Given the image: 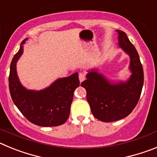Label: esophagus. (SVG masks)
Here are the masks:
<instances>
[{
  "instance_id": "esophagus-1",
  "label": "esophagus",
  "mask_w": 157,
  "mask_h": 157,
  "mask_svg": "<svg viewBox=\"0 0 157 157\" xmlns=\"http://www.w3.org/2000/svg\"><path fill=\"white\" fill-rule=\"evenodd\" d=\"M78 78H79L80 82H82L85 80L86 75L84 73H79V75H78Z\"/></svg>"
}]
</instances>
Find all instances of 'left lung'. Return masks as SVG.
Listing matches in <instances>:
<instances>
[{
  "mask_svg": "<svg viewBox=\"0 0 157 157\" xmlns=\"http://www.w3.org/2000/svg\"><path fill=\"white\" fill-rule=\"evenodd\" d=\"M118 47L130 56V77L125 81H112L98 68L88 70L81 86L86 90V99L95 118L113 122L127 117L138 104L144 83L143 67L135 47L126 33L116 30Z\"/></svg>",
  "mask_w": 157,
  "mask_h": 157,
  "instance_id": "8db88e82",
  "label": "left lung"
}]
</instances>
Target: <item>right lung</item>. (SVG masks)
<instances>
[{
  "label": "right lung",
  "mask_w": 157,
  "mask_h": 157,
  "mask_svg": "<svg viewBox=\"0 0 157 157\" xmlns=\"http://www.w3.org/2000/svg\"><path fill=\"white\" fill-rule=\"evenodd\" d=\"M22 41L10 65L9 90L14 104L22 114L32 123L40 127H56L67 121L70 114L74 91L79 86L77 72L68 77L59 78L49 86L34 90L25 88L18 77L16 63L23 53Z\"/></svg>",
  "instance_id": "1"
}]
</instances>
